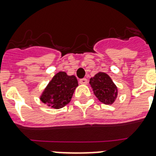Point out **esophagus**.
<instances>
[{"mask_svg": "<svg viewBox=\"0 0 156 156\" xmlns=\"http://www.w3.org/2000/svg\"><path fill=\"white\" fill-rule=\"evenodd\" d=\"M79 83L83 84V85H87V78H82L79 80Z\"/></svg>", "mask_w": 156, "mask_h": 156, "instance_id": "esophagus-1", "label": "esophagus"}]
</instances>
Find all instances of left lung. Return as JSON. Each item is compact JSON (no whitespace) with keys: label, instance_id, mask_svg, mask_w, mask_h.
I'll return each mask as SVG.
<instances>
[{"label":"left lung","instance_id":"8db88e82","mask_svg":"<svg viewBox=\"0 0 156 156\" xmlns=\"http://www.w3.org/2000/svg\"><path fill=\"white\" fill-rule=\"evenodd\" d=\"M94 95L105 105H112L118 97V87L111 78L104 72H98L90 78Z\"/></svg>","mask_w":156,"mask_h":156}]
</instances>
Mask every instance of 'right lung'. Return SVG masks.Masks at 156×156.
Segmentation results:
<instances>
[{"label":"right lung","instance_id":"add662e5","mask_svg":"<svg viewBox=\"0 0 156 156\" xmlns=\"http://www.w3.org/2000/svg\"><path fill=\"white\" fill-rule=\"evenodd\" d=\"M78 86L75 76L68 75L65 72H59L41 92L40 100L51 108L60 109L69 103Z\"/></svg>","mask_w":156,"mask_h":156}]
</instances>
